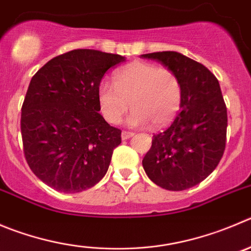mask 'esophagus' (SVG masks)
<instances>
[{
    "label": "esophagus",
    "instance_id": "obj_1",
    "mask_svg": "<svg viewBox=\"0 0 251 251\" xmlns=\"http://www.w3.org/2000/svg\"><path fill=\"white\" fill-rule=\"evenodd\" d=\"M132 136H133V132H128V131H123V132H121V139L123 140H127Z\"/></svg>",
    "mask_w": 251,
    "mask_h": 251
}]
</instances>
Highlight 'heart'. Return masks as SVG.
I'll list each match as a JSON object with an SVG mask.
<instances>
[{"instance_id": "b5f03b06", "label": "heart", "mask_w": 251, "mask_h": 251, "mask_svg": "<svg viewBox=\"0 0 251 251\" xmlns=\"http://www.w3.org/2000/svg\"><path fill=\"white\" fill-rule=\"evenodd\" d=\"M183 101V88L175 72L154 63L133 62L115 72L114 85L102 81L98 88V104L110 124H119L132 107L131 126L154 127L170 124Z\"/></svg>"}]
</instances>
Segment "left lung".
Returning a JSON list of instances; mask_svg holds the SVG:
<instances>
[{"label":"left lung","mask_w":251,"mask_h":251,"mask_svg":"<svg viewBox=\"0 0 251 251\" xmlns=\"http://www.w3.org/2000/svg\"><path fill=\"white\" fill-rule=\"evenodd\" d=\"M177 74L183 88L178 115L154 133L142 166L153 183L184 191L204 181L223 157L228 115L219 81L208 68L177 51L142 54Z\"/></svg>","instance_id":"obj_1"}]
</instances>
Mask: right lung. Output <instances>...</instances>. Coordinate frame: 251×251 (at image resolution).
<instances>
[{
    "mask_svg": "<svg viewBox=\"0 0 251 251\" xmlns=\"http://www.w3.org/2000/svg\"><path fill=\"white\" fill-rule=\"evenodd\" d=\"M125 57L74 49L49 60L30 80L22 105L23 152L32 172L64 193L94 187L106 175L121 130L99 114L98 88Z\"/></svg>",
    "mask_w": 251,
    "mask_h": 251,
    "instance_id": "add662e5",
    "label": "right lung"
}]
</instances>
